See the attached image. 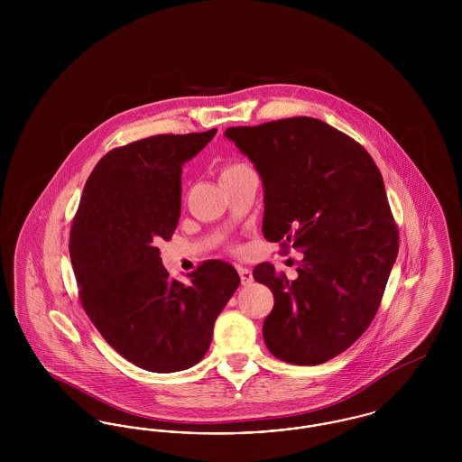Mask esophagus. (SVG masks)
Returning a JSON list of instances; mask_svg holds the SVG:
<instances>
[{"instance_id": "esophagus-1", "label": "esophagus", "mask_w": 462, "mask_h": 462, "mask_svg": "<svg viewBox=\"0 0 462 462\" xmlns=\"http://www.w3.org/2000/svg\"><path fill=\"white\" fill-rule=\"evenodd\" d=\"M237 270H239V275H241L242 286H249V284L253 282V273H251V270L245 268V266H237Z\"/></svg>"}]
</instances>
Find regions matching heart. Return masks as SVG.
<instances>
[{
  "label": "heart",
  "instance_id": "obj_1",
  "mask_svg": "<svg viewBox=\"0 0 462 462\" xmlns=\"http://www.w3.org/2000/svg\"><path fill=\"white\" fill-rule=\"evenodd\" d=\"M245 164L244 162H230V164H226V166H223L221 168V176L230 175V173H234V171H237V170H242Z\"/></svg>",
  "mask_w": 462,
  "mask_h": 462
}]
</instances>
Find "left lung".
I'll return each mask as SVG.
<instances>
[{"label":"left lung","instance_id":"8db88e82","mask_svg":"<svg viewBox=\"0 0 462 462\" xmlns=\"http://www.w3.org/2000/svg\"><path fill=\"white\" fill-rule=\"evenodd\" d=\"M263 180V236L305 256L289 281L273 264L253 270L270 287V353L319 365L350 348L373 322L398 254L383 176L352 136L313 117L226 128Z\"/></svg>","mask_w":462,"mask_h":462}]
</instances>
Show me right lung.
<instances>
[{"instance_id":"right-lung-1","label":"right lung","mask_w":462,"mask_h":462,"mask_svg":"<svg viewBox=\"0 0 462 462\" xmlns=\"http://www.w3.org/2000/svg\"><path fill=\"white\" fill-rule=\"evenodd\" d=\"M215 134H154L112 149L88 176L70 226V262L89 320L116 352L151 373L200 362L241 284L220 260L178 282L155 245L171 239L180 220L181 166Z\"/></svg>"}]
</instances>
